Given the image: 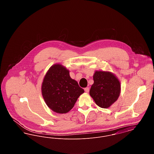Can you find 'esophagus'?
<instances>
[{
  "label": "esophagus",
  "mask_w": 154,
  "mask_h": 154,
  "mask_svg": "<svg viewBox=\"0 0 154 154\" xmlns=\"http://www.w3.org/2000/svg\"><path fill=\"white\" fill-rule=\"evenodd\" d=\"M84 91H85V92L88 93V92H89V88H88V87L85 88V89H84Z\"/></svg>",
  "instance_id": "obj_1"
}]
</instances>
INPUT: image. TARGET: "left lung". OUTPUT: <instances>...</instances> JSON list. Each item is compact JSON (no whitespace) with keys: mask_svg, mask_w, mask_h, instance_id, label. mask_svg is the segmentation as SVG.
I'll list each match as a JSON object with an SVG mask.
<instances>
[{"mask_svg":"<svg viewBox=\"0 0 154 154\" xmlns=\"http://www.w3.org/2000/svg\"><path fill=\"white\" fill-rule=\"evenodd\" d=\"M93 79L94 83L91 86L89 95L98 106L109 108L117 101L120 95V82L109 72L96 71Z\"/></svg>","mask_w":154,"mask_h":154,"instance_id":"obj_1","label":"left lung"}]
</instances>
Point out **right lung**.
I'll return each instance as SVG.
<instances>
[{
	"mask_svg": "<svg viewBox=\"0 0 154 154\" xmlns=\"http://www.w3.org/2000/svg\"><path fill=\"white\" fill-rule=\"evenodd\" d=\"M84 92L72 79L66 67L55 64L44 77L42 93L44 101L53 111L65 114L72 109L79 97Z\"/></svg>",
	"mask_w": 154,
	"mask_h": 154,
	"instance_id": "obj_1",
	"label": "right lung"
}]
</instances>
